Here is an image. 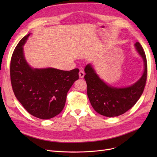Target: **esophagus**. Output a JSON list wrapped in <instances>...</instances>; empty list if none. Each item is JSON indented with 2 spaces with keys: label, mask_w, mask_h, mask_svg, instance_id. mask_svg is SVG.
<instances>
[{
  "label": "esophagus",
  "mask_w": 157,
  "mask_h": 157,
  "mask_svg": "<svg viewBox=\"0 0 157 157\" xmlns=\"http://www.w3.org/2000/svg\"><path fill=\"white\" fill-rule=\"evenodd\" d=\"M78 75H79V77L82 78H84V71H83L82 70H80Z\"/></svg>",
  "instance_id": "obj_1"
}]
</instances>
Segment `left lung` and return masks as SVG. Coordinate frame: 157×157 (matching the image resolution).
I'll use <instances>...</instances> for the list:
<instances>
[{
  "label": "left lung",
  "mask_w": 157,
  "mask_h": 157,
  "mask_svg": "<svg viewBox=\"0 0 157 157\" xmlns=\"http://www.w3.org/2000/svg\"><path fill=\"white\" fill-rule=\"evenodd\" d=\"M134 46L143 59L144 70L141 78L130 86H111L100 78L91 64L84 68L89 100L94 110L101 115L113 117L122 115L135 105L143 94L147 75V59L140 42H136Z\"/></svg>",
  "instance_id": "8db88e82"
}]
</instances>
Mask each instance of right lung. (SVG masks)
Instances as JSON below:
<instances>
[{"label":"right lung","mask_w":157,"mask_h":157,"mask_svg":"<svg viewBox=\"0 0 157 157\" xmlns=\"http://www.w3.org/2000/svg\"><path fill=\"white\" fill-rule=\"evenodd\" d=\"M31 33L20 41L14 50L10 63V79L14 94L31 115L49 119L64 108L67 94L78 79V69L33 68L27 63L23 46Z\"/></svg>","instance_id":"add662e5"}]
</instances>
